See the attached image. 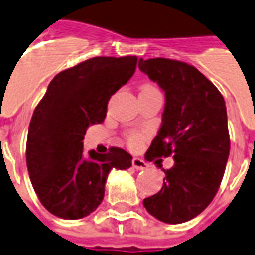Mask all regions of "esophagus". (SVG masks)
I'll return each mask as SVG.
<instances>
[{
	"instance_id": "esophagus-1",
	"label": "esophagus",
	"mask_w": 255,
	"mask_h": 255,
	"mask_svg": "<svg viewBox=\"0 0 255 255\" xmlns=\"http://www.w3.org/2000/svg\"><path fill=\"white\" fill-rule=\"evenodd\" d=\"M131 163H133L134 169H137V170H145V169L149 167V165H147V163L141 158H133Z\"/></svg>"
}]
</instances>
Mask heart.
<instances>
[{
	"label": "heart",
	"mask_w": 255,
	"mask_h": 255,
	"mask_svg": "<svg viewBox=\"0 0 255 255\" xmlns=\"http://www.w3.org/2000/svg\"><path fill=\"white\" fill-rule=\"evenodd\" d=\"M143 90H157V88H154L153 85H143L141 88V92ZM143 139H145V135L141 133H130L128 135V143L130 147H137L143 142Z\"/></svg>",
	"instance_id": "heart-1"
}]
</instances>
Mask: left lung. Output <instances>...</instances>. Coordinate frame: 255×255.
<instances>
[{
  "instance_id": "obj_1",
  "label": "left lung",
  "mask_w": 255,
  "mask_h": 255,
  "mask_svg": "<svg viewBox=\"0 0 255 255\" xmlns=\"http://www.w3.org/2000/svg\"><path fill=\"white\" fill-rule=\"evenodd\" d=\"M138 68L161 86L166 100L162 125L146 157L174 158V166L163 169L161 190L143 199V206L162 222L182 224L208 208L220 189L230 151L225 100L186 62L141 58Z\"/></svg>"
}]
</instances>
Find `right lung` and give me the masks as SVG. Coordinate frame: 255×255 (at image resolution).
<instances>
[{"label":"right lung","mask_w":255,"mask_h":255,"mask_svg":"<svg viewBox=\"0 0 255 255\" xmlns=\"http://www.w3.org/2000/svg\"><path fill=\"white\" fill-rule=\"evenodd\" d=\"M138 58L94 57L58 73L34 109L26 142L31 185L47 212L78 220L98 208L112 169H129L133 157L121 147L84 155L90 125L104 122L110 97L135 72Z\"/></svg>","instance_id":"right-lung-1"}]
</instances>
